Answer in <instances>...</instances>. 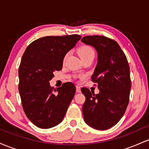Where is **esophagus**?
I'll return each mask as SVG.
<instances>
[{"label": "esophagus", "mask_w": 149, "mask_h": 149, "mask_svg": "<svg viewBox=\"0 0 149 149\" xmlns=\"http://www.w3.org/2000/svg\"><path fill=\"white\" fill-rule=\"evenodd\" d=\"M76 92H81V90H80V87L76 86Z\"/></svg>", "instance_id": "obj_1"}]
</instances>
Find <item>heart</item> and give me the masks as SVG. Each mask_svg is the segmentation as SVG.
Masks as SVG:
<instances>
[{
	"label": "heart",
	"instance_id": "1",
	"mask_svg": "<svg viewBox=\"0 0 149 149\" xmlns=\"http://www.w3.org/2000/svg\"><path fill=\"white\" fill-rule=\"evenodd\" d=\"M78 54L80 58H84L90 55H95V52L91 47L88 45L82 46L78 50Z\"/></svg>",
	"mask_w": 149,
	"mask_h": 149
}]
</instances>
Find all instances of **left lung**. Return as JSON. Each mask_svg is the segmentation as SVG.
<instances>
[{"label":"left lung","mask_w":149,"mask_h":149,"mask_svg":"<svg viewBox=\"0 0 149 149\" xmlns=\"http://www.w3.org/2000/svg\"><path fill=\"white\" fill-rule=\"evenodd\" d=\"M97 52V64L92 80L97 83L100 93L95 95L88 88L85 95L83 118L89 126L99 130L112 127L124 115L129 102L131 81L127 58L115 40L101 36H89L81 39Z\"/></svg>","instance_id":"1"}]
</instances>
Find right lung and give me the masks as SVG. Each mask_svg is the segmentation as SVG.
Segmentation results:
<instances>
[{
    "mask_svg": "<svg viewBox=\"0 0 149 149\" xmlns=\"http://www.w3.org/2000/svg\"><path fill=\"white\" fill-rule=\"evenodd\" d=\"M81 38L79 35L45 36L26 49L19 68V92L27 118L37 127L49 129L62 121L76 86L66 83L54 88L49 80L62 69L67 52Z\"/></svg>",
    "mask_w": 149,
    "mask_h": 149,
    "instance_id": "1",
    "label": "right lung"
}]
</instances>
